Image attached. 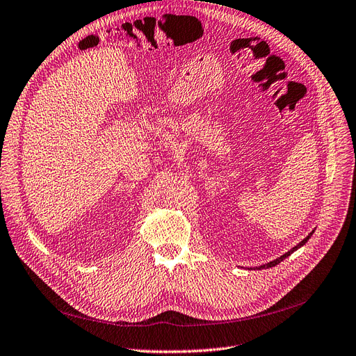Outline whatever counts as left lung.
Listing matches in <instances>:
<instances>
[{
    "label": "left lung",
    "instance_id": "obj_1",
    "mask_svg": "<svg viewBox=\"0 0 356 356\" xmlns=\"http://www.w3.org/2000/svg\"><path fill=\"white\" fill-rule=\"evenodd\" d=\"M312 236H313V233H310V234H308V236H307V237H305V238H304V240H302V241H301V243H300V244H297V245H296V247H293V249H291V250H289V252H288V253H285V254H282V256H281V257H277V259H276V260H272V261H269V264H268V265H264V266H260V268H259V269H266V268H272V266H276V265H277V264H281V261H282V260H284V259H285V257H288V256H291V254H292V253H293V252H296V250H297V249H300V247H301V245H304V244H305V243H307V241H308V238H310V237H312Z\"/></svg>",
    "mask_w": 356,
    "mask_h": 356
}]
</instances>
